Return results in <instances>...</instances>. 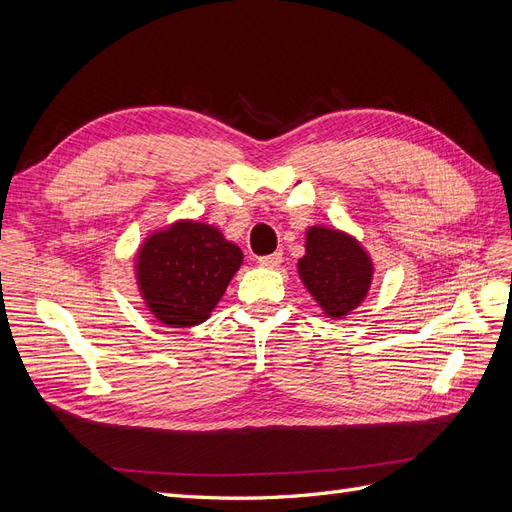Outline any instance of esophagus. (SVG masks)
Masks as SVG:
<instances>
[{"label": "esophagus", "mask_w": 512, "mask_h": 512, "mask_svg": "<svg viewBox=\"0 0 512 512\" xmlns=\"http://www.w3.org/2000/svg\"><path fill=\"white\" fill-rule=\"evenodd\" d=\"M280 262H282V252H275V254L260 256V258H258V265H260V267H267V269L280 267Z\"/></svg>", "instance_id": "esophagus-1"}]
</instances>
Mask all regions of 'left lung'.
Listing matches in <instances>:
<instances>
[{
  "instance_id": "left-lung-1",
  "label": "left lung",
  "mask_w": 512,
  "mask_h": 512,
  "mask_svg": "<svg viewBox=\"0 0 512 512\" xmlns=\"http://www.w3.org/2000/svg\"><path fill=\"white\" fill-rule=\"evenodd\" d=\"M297 271L322 314L335 320L365 301L374 280V262L359 239L327 226L305 230V256Z\"/></svg>"
}]
</instances>
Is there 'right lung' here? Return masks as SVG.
<instances>
[{
  "label": "right lung",
  "instance_id": "1",
  "mask_svg": "<svg viewBox=\"0 0 512 512\" xmlns=\"http://www.w3.org/2000/svg\"><path fill=\"white\" fill-rule=\"evenodd\" d=\"M243 262L220 228L177 220L153 230L136 250L134 275L145 307L170 329L205 322Z\"/></svg>",
  "mask_w": 512,
  "mask_h": 512
}]
</instances>
